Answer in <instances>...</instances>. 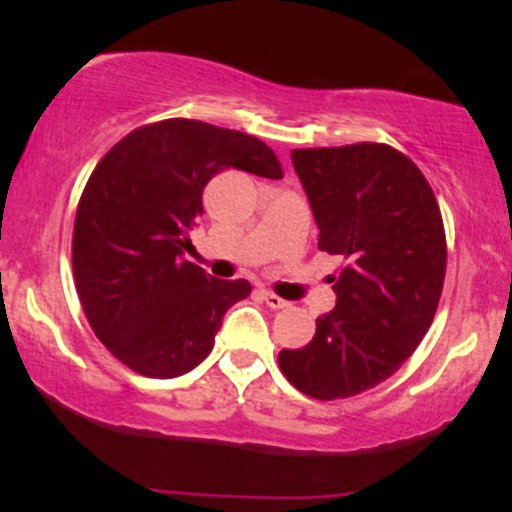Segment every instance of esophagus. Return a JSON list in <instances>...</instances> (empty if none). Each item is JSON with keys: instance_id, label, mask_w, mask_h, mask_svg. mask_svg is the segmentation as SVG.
<instances>
[{"instance_id": "34e87169", "label": "esophagus", "mask_w": 512, "mask_h": 512, "mask_svg": "<svg viewBox=\"0 0 512 512\" xmlns=\"http://www.w3.org/2000/svg\"><path fill=\"white\" fill-rule=\"evenodd\" d=\"M262 298H264V303H267L272 310L286 308V305H289V301H284V298L276 296V293H272V291H262Z\"/></svg>"}]
</instances>
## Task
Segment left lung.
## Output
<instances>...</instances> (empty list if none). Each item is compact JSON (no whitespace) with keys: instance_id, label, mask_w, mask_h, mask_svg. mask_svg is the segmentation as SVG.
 Returning <instances> with one entry per match:
<instances>
[{"instance_id":"left-lung-1","label":"left lung","mask_w":512,"mask_h":512,"mask_svg":"<svg viewBox=\"0 0 512 512\" xmlns=\"http://www.w3.org/2000/svg\"><path fill=\"white\" fill-rule=\"evenodd\" d=\"M320 228L339 255L337 305L303 349H284L286 380L315 399H344L390 378L414 354L443 291L445 228L416 163L387 144L291 151Z\"/></svg>"}]
</instances>
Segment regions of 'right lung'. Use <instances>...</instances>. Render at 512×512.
Wrapping results in <instances>:
<instances>
[{"instance_id": "1", "label": "right lung", "mask_w": 512, "mask_h": 512, "mask_svg": "<svg viewBox=\"0 0 512 512\" xmlns=\"http://www.w3.org/2000/svg\"><path fill=\"white\" fill-rule=\"evenodd\" d=\"M226 168L284 178L257 137L173 117L120 139L79 199L72 264L81 308L110 354L146 378L199 366L226 310L252 291L185 260L204 187Z\"/></svg>"}]
</instances>
